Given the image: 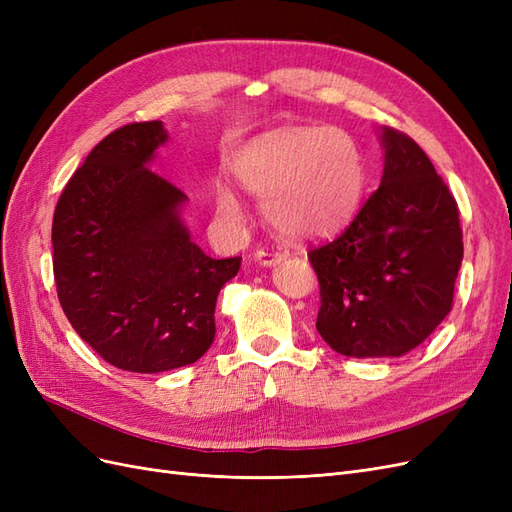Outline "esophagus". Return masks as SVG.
Returning a JSON list of instances; mask_svg holds the SVG:
<instances>
[{
  "label": "esophagus",
  "mask_w": 512,
  "mask_h": 512,
  "mask_svg": "<svg viewBox=\"0 0 512 512\" xmlns=\"http://www.w3.org/2000/svg\"><path fill=\"white\" fill-rule=\"evenodd\" d=\"M286 258V252H282L280 247H260V250H256V260L260 262V265H275V262H280Z\"/></svg>",
  "instance_id": "1"
}]
</instances>
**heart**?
Instances as JSON below:
<instances>
[{
	"label": "heart",
	"mask_w": 512,
	"mask_h": 512,
	"mask_svg": "<svg viewBox=\"0 0 512 512\" xmlns=\"http://www.w3.org/2000/svg\"><path fill=\"white\" fill-rule=\"evenodd\" d=\"M245 190L262 198V213L288 239H316L342 228L359 207L367 168L354 138L333 126L286 128L258 136L232 164ZM215 207L230 222L243 207L226 185Z\"/></svg>",
	"instance_id": "1"
}]
</instances>
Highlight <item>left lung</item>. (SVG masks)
I'll return each instance as SVG.
<instances>
[{
    "label": "left lung",
    "instance_id": "1",
    "mask_svg": "<svg viewBox=\"0 0 512 512\" xmlns=\"http://www.w3.org/2000/svg\"><path fill=\"white\" fill-rule=\"evenodd\" d=\"M382 143L380 188L342 235L307 252L320 284L316 329L356 359L421 346L451 312L463 258L457 200L425 151L395 128Z\"/></svg>",
    "mask_w": 512,
    "mask_h": 512
}]
</instances>
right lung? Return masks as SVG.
Instances as JSON below:
<instances>
[{"instance_id":"1","label":"right lung","mask_w":512,"mask_h":512,"mask_svg":"<svg viewBox=\"0 0 512 512\" xmlns=\"http://www.w3.org/2000/svg\"><path fill=\"white\" fill-rule=\"evenodd\" d=\"M162 121L100 141L66 183L53 215L61 309L106 363L136 374L190 365L215 337V301L241 256L215 260L181 224L185 194L147 164Z\"/></svg>"}]
</instances>
